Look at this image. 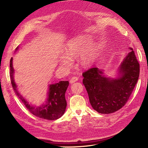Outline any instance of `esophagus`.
Masks as SVG:
<instances>
[{
    "label": "esophagus",
    "mask_w": 148,
    "mask_h": 148,
    "mask_svg": "<svg viewBox=\"0 0 148 148\" xmlns=\"http://www.w3.org/2000/svg\"><path fill=\"white\" fill-rule=\"evenodd\" d=\"M78 77H73L72 78H71L70 79V83L71 84V83H75L77 81H78Z\"/></svg>",
    "instance_id": "34e87169"
}]
</instances>
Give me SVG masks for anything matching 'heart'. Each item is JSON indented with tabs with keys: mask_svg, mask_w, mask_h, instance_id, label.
<instances>
[{
	"mask_svg": "<svg viewBox=\"0 0 148 148\" xmlns=\"http://www.w3.org/2000/svg\"><path fill=\"white\" fill-rule=\"evenodd\" d=\"M90 41V38L87 36H80L70 41L67 46V56L63 55L61 57L60 64L66 67L69 66L72 63L71 59H76L81 56V64L86 66L90 65L95 60L97 53V47L94 44H91L88 48H87Z\"/></svg>",
	"mask_w": 148,
	"mask_h": 148,
	"instance_id": "b5f03b06",
	"label": "heart"
}]
</instances>
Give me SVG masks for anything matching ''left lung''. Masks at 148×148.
Instances as JSON below:
<instances>
[{
	"label": "left lung",
	"instance_id": "obj_1",
	"mask_svg": "<svg viewBox=\"0 0 148 148\" xmlns=\"http://www.w3.org/2000/svg\"><path fill=\"white\" fill-rule=\"evenodd\" d=\"M131 49L120 66V77L106 78L96 67L83 73V83L92 108L99 113L115 112L125 106L135 88L140 75V64Z\"/></svg>",
	"mask_w": 148,
	"mask_h": 148
}]
</instances>
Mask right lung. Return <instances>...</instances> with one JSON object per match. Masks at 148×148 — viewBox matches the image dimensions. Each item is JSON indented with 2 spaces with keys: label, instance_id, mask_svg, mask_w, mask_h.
Segmentation results:
<instances>
[{
  "label": "right lung",
  "instance_id": "add662e5",
  "mask_svg": "<svg viewBox=\"0 0 148 148\" xmlns=\"http://www.w3.org/2000/svg\"><path fill=\"white\" fill-rule=\"evenodd\" d=\"M10 77L12 87L14 89L16 95L19 97V99L31 114L39 118L50 120H56L64 115L66 107L65 94L69 84L68 81H60L57 83L51 84L49 86V97L46 104L41 107H35L29 104V103L17 91L16 84L13 79L14 70L12 65V57L10 61Z\"/></svg>",
  "mask_w": 148,
  "mask_h": 148
}]
</instances>
